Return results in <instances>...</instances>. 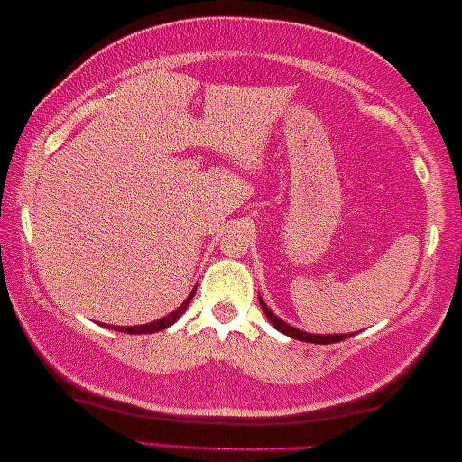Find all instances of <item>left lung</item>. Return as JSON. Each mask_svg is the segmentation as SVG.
I'll return each instance as SVG.
<instances>
[{"label": "left lung", "mask_w": 462, "mask_h": 462, "mask_svg": "<svg viewBox=\"0 0 462 462\" xmlns=\"http://www.w3.org/2000/svg\"><path fill=\"white\" fill-rule=\"evenodd\" d=\"M258 300H261L263 311H264V315H267V318H269L271 324H273L280 332L288 334V337H292V338H296V340H305V343L328 345V343H338V340H345V338H346V334H307V332H302V330H299V328L288 326L286 321H282L280 318H277L275 313H271V309H269L267 305H264L263 299H258Z\"/></svg>", "instance_id": "8db88e82"}]
</instances>
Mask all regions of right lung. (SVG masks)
<instances>
[{
	"label": "right lung",
	"mask_w": 462,
	"mask_h": 462,
	"mask_svg": "<svg viewBox=\"0 0 462 462\" xmlns=\"http://www.w3.org/2000/svg\"><path fill=\"white\" fill-rule=\"evenodd\" d=\"M193 294H195V290L191 294L187 296V300L182 302V305L176 309V311H172L170 315H166V318H162V319H157V321H151V324H144V326H113V330H117V332H128V334H149V332H160V330H163V328H168V326H172L176 319L180 318L182 313H185V309L189 307V302H191V299H193Z\"/></svg>",
	"instance_id": "1"
}]
</instances>
